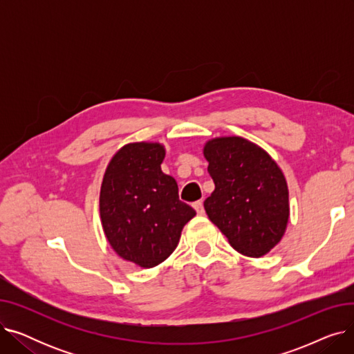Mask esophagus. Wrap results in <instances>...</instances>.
<instances>
[{"label": "esophagus", "mask_w": 354, "mask_h": 354, "mask_svg": "<svg viewBox=\"0 0 354 354\" xmlns=\"http://www.w3.org/2000/svg\"><path fill=\"white\" fill-rule=\"evenodd\" d=\"M194 208H195V211H196L198 215H203V214H205V209H203V202H202V201H196V202L194 203Z\"/></svg>", "instance_id": "obj_1"}]
</instances>
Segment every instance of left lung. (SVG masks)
I'll return each mask as SVG.
<instances>
[{
	"label": "left lung",
	"mask_w": 354,
	"mask_h": 354,
	"mask_svg": "<svg viewBox=\"0 0 354 354\" xmlns=\"http://www.w3.org/2000/svg\"><path fill=\"white\" fill-rule=\"evenodd\" d=\"M215 189L203 202L208 218L239 254L258 258L280 243L288 224L287 180L263 147L239 136L203 146Z\"/></svg>",
	"instance_id": "1"
}]
</instances>
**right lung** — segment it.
<instances>
[{
    "mask_svg": "<svg viewBox=\"0 0 354 354\" xmlns=\"http://www.w3.org/2000/svg\"><path fill=\"white\" fill-rule=\"evenodd\" d=\"M165 146L127 143L110 159L100 188V219L110 247L142 268L163 263L196 212L179 201L176 180L162 172Z\"/></svg>",
    "mask_w": 354,
    "mask_h": 354,
    "instance_id": "add662e5",
    "label": "right lung"
}]
</instances>
